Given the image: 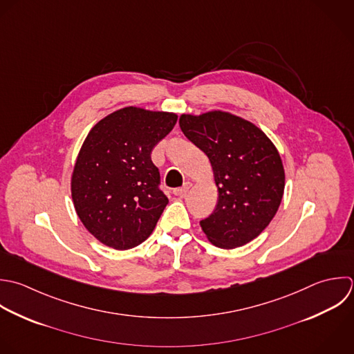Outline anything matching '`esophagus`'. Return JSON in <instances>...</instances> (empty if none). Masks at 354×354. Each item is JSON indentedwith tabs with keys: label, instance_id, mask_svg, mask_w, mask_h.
<instances>
[{
	"label": "esophagus",
	"instance_id": "esophagus-1",
	"mask_svg": "<svg viewBox=\"0 0 354 354\" xmlns=\"http://www.w3.org/2000/svg\"><path fill=\"white\" fill-rule=\"evenodd\" d=\"M190 187H192V183H190V182H186L182 187H176V189H174V192H172V193H174L175 196L183 197V196L189 192V189H190Z\"/></svg>",
	"mask_w": 354,
	"mask_h": 354
}]
</instances>
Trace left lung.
Wrapping results in <instances>:
<instances>
[{
	"instance_id": "left-lung-1",
	"label": "left lung",
	"mask_w": 354,
	"mask_h": 354,
	"mask_svg": "<svg viewBox=\"0 0 354 354\" xmlns=\"http://www.w3.org/2000/svg\"><path fill=\"white\" fill-rule=\"evenodd\" d=\"M179 127L209 158L218 186V204L200 222L203 232L225 250L250 243L274 218L284 194L277 149L252 122L223 111L182 114Z\"/></svg>"
}]
</instances>
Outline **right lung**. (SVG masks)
<instances>
[{
    "mask_svg": "<svg viewBox=\"0 0 354 354\" xmlns=\"http://www.w3.org/2000/svg\"><path fill=\"white\" fill-rule=\"evenodd\" d=\"M176 120L174 113L125 107L100 120L84 140L71 197L86 230L107 247L133 248L156 227L168 197L150 154Z\"/></svg>",
    "mask_w": 354,
    "mask_h": 354,
    "instance_id": "add662e5",
    "label": "right lung"
}]
</instances>
